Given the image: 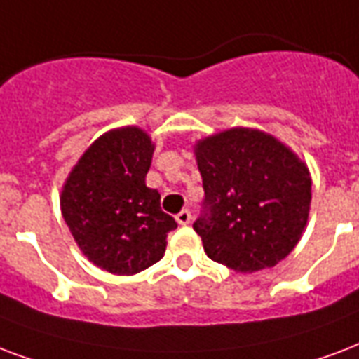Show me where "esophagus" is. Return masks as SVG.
<instances>
[{
  "instance_id": "1",
  "label": "esophagus",
  "mask_w": 359,
  "mask_h": 359,
  "mask_svg": "<svg viewBox=\"0 0 359 359\" xmlns=\"http://www.w3.org/2000/svg\"><path fill=\"white\" fill-rule=\"evenodd\" d=\"M175 220H177V222L180 224V226H186V224H190V220H191V215H190V210L188 209H182L179 212V215L175 216Z\"/></svg>"
}]
</instances>
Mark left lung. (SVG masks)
Here are the masks:
<instances>
[{
	"instance_id": "1",
	"label": "left lung",
	"mask_w": 359,
	"mask_h": 359,
	"mask_svg": "<svg viewBox=\"0 0 359 359\" xmlns=\"http://www.w3.org/2000/svg\"><path fill=\"white\" fill-rule=\"evenodd\" d=\"M205 212L194 222L207 256L237 273L275 267L305 231L311 173L277 137L229 128L194 144Z\"/></svg>"
}]
</instances>
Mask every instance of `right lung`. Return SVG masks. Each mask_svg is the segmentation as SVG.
<instances>
[{
    "label": "right lung",
    "instance_id": "add662e5",
    "mask_svg": "<svg viewBox=\"0 0 359 359\" xmlns=\"http://www.w3.org/2000/svg\"><path fill=\"white\" fill-rule=\"evenodd\" d=\"M154 143L124 126L100 135L79 158L62 188L60 207L81 252L113 275H135L165 254L177 228L160 207V191L144 179Z\"/></svg>",
    "mask_w": 359,
    "mask_h": 359
}]
</instances>
